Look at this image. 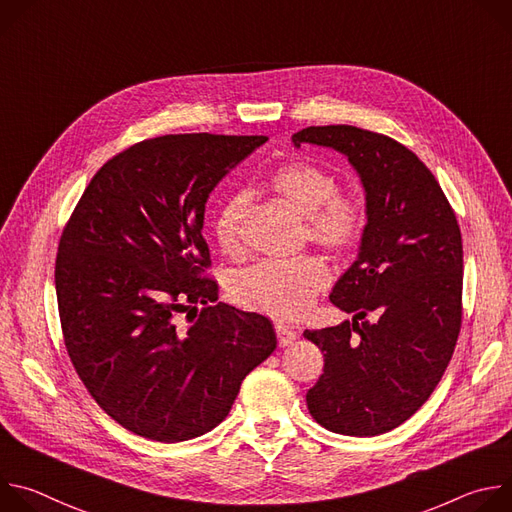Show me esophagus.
Instances as JSON below:
<instances>
[{
	"instance_id": "obj_1",
	"label": "esophagus",
	"mask_w": 512,
	"mask_h": 512,
	"mask_svg": "<svg viewBox=\"0 0 512 512\" xmlns=\"http://www.w3.org/2000/svg\"><path fill=\"white\" fill-rule=\"evenodd\" d=\"M275 334H277L279 346H287V344H291V342H296L298 336H300L294 328H289V326H285V324H275Z\"/></svg>"
}]
</instances>
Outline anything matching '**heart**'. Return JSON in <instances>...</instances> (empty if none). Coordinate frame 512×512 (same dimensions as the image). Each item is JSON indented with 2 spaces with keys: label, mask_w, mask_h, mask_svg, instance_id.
Masks as SVG:
<instances>
[{
  "label": "heart",
  "mask_w": 512,
  "mask_h": 512,
  "mask_svg": "<svg viewBox=\"0 0 512 512\" xmlns=\"http://www.w3.org/2000/svg\"><path fill=\"white\" fill-rule=\"evenodd\" d=\"M271 190L302 218L306 235L320 247L346 253L362 237L367 216L358 198L338 194V178L310 162H291L277 168L269 178ZM249 196L229 194L216 206L212 233L223 253H243V214ZM330 271L314 255L291 259H263L233 279L235 300L255 312L277 320L304 316L316 296L328 285Z\"/></svg>",
  "instance_id": "b5f03b06"
}]
</instances>
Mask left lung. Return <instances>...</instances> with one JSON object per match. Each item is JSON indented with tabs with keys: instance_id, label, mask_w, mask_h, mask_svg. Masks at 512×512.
I'll use <instances>...</instances> for the list:
<instances>
[{
	"instance_id": "1",
	"label": "left lung",
	"mask_w": 512,
	"mask_h": 512,
	"mask_svg": "<svg viewBox=\"0 0 512 512\" xmlns=\"http://www.w3.org/2000/svg\"><path fill=\"white\" fill-rule=\"evenodd\" d=\"M346 156L364 188L367 225L330 302L352 322L304 336L324 352L310 415L342 435L373 437L407 421L440 383L462 324V235L425 164L399 141L352 125L291 135Z\"/></svg>"
}]
</instances>
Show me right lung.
<instances>
[{
	"label": "right lung",
	"mask_w": 512,
	"mask_h": 512,
	"mask_svg": "<svg viewBox=\"0 0 512 512\" xmlns=\"http://www.w3.org/2000/svg\"><path fill=\"white\" fill-rule=\"evenodd\" d=\"M265 135L145 139L89 182L60 237L64 344L87 391L125 429L176 444L221 423L277 346L273 324L218 300L204 206ZM203 310L184 323L192 305Z\"/></svg>",
	"instance_id": "1"
}]
</instances>
